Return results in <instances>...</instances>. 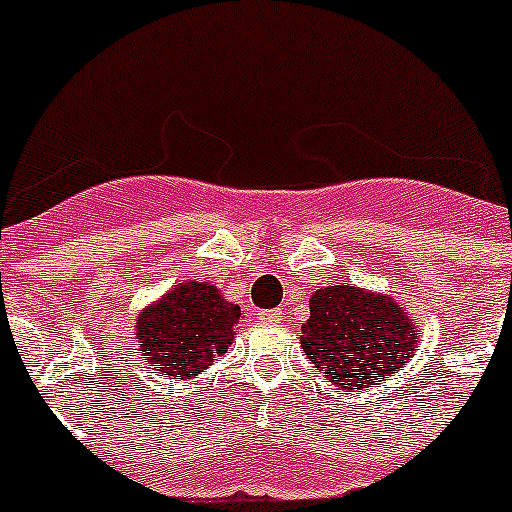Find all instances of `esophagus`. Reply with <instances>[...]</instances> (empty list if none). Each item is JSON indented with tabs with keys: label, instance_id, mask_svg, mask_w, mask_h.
<instances>
[{
	"label": "esophagus",
	"instance_id": "esophagus-1",
	"mask_svg": "<svg viewBox=\"0 0 512 512\" xmlns=\"http://www.w3.org/2000/svg\"><path fill=\"white\" fill-rule=\"evenodd\" d=\"M256 320H259L261 325H274L282 320V310H261L256 312Z\"/></svg>",
	"mask_w": 512,
	"mask_h": 512
}]
</instances>
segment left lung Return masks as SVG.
I'll list each match as a JSON object with an SVG mask.
<instances>
[{"instance_id": "left-lung-1", "label": "left lung", "mask_w": 512, "mask_h": 512, "mask_svg": "<svg viewBox=\"0 0 512 512\" xmlns=\"http://www.w3.org/2000/svg\"><path fill=\"white\" fill-rule=\"evenodd\" d=\"M300 343L315 369L351 395L395 377L413 361L420 336L395 297L333 284L310 297Z\"/></svg>"}]
</instances>
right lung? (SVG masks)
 <instances>
[{
  "instance_id": "1",
  "label": "right lung",
  "mask_w": 512,
  "mask_h": 512,
  "mask_svg": "<svg viewBox=\"0 0 512 512\" xmlns=\"http://www.w3.org/2000/svg\"><path fill=\"white\" fill-rule=\"evenodd\" d=\"M241 318V307L225 300L215 284H174L135 320V354L158 377L187 382L228 351Z\"/></svg>"
}]
</instances>
